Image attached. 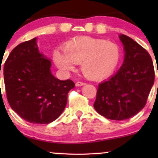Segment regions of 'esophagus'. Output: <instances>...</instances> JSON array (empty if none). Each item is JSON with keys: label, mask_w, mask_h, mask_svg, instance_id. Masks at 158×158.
Wrapping results in <instances>:
<instances>
[{"label": "esophagus", "mask_w": 158, "mask_h": 158, "mask_svg": "<svg viewBox=\"0 0 158 158\" xmlns=\"http://www.w3.org/2000/svg\"><path fill=\"white\" fill-rule=\"evenodd\" d=\"M85 85V83L84 82H81V81H79V82H77L76 83V86H82V85Z\"/></svg>", "instance_id": "esophagus-1"}]
</instances>
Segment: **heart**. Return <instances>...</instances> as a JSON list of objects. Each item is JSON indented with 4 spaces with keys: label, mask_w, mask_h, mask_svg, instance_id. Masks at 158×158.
<instances>
[{
    "label": "heart",
    "mask_w": 158,
    "mask_h": 158,
    "mask_svg": "<svg viewBox=\"0 0 158 158\" xmlns=\"http://www.w3.org/2000/svg\"><path fill=\"white\" fill-rule=\"evenodd\" d=\"M60 51L54 53V60L64 71L74 69V63H81L84 76L91 80H102L111 76L118 66L120 48L114 43L102 39L81 36L71 40Z\"/></svg>",
    "instance_id": "heart-1"
}]
</instances>
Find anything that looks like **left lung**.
Returning a JSON list of instances; mask_svg holds the SVG:
<instances>
[{
	"mask_svg": "<svg viewBox=\"0 0 158 158\" xmlns=\"http://www.w3.org/2000/svg\"><path fill=\"white\" fill-rule=\"evenodd\" d=\"M119 37L125 51L124 63L116 74L98 85L94 103L98 114L116 121L139 112L154 82V65L148 51L126 35Z\"/></svg>",
	"mask_w": 158,
	"mask_h": 158,
	"instance_id": "1",
	"label": "left lung"
}]
</instances>
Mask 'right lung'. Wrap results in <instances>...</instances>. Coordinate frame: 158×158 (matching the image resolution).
Wrapping results in <instances>:
<instances>
[{
    "mask_svg": "<svg viewBox=\"0 0 158 158\" xmlns=\"http://www.w3.org/2000/svg\"><path fill=\"white\" fill-rule=\"evenodd\" d=\"M36 40L21 43L11 51L4 63V79L11 109L28 122L44 125L60 117L75 83L51 74V61L40 53Z\"/></svg>",
    "mask_w": 158,
    "mask_h": 158,
    "instance_id": "1",
    "label": "right lung"
}]
</instances>
